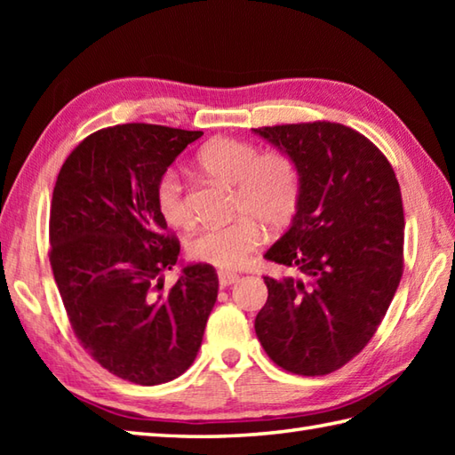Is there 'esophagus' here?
Returning <instances> with one entry per match:
<instances>
[{"label": "esophagus", "instance_id": "esophagus-1", "mask_svg": "<svg viewBox=\"0 0 455 455\" xmlns=\"http://www.w3.org/2000/svg\"><path fill=\"white\" fill-rule=\"evenodd\" d=\"M238 282V275L236 274H230V272H219V283L220 287H228Z\"/></svg>", "mask_w": 455, "mask_h": 455}]
</instances>
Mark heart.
Masks as SVG:
<instances>
[{"label":"heart","mask_w":455,"mask_h":455,"mask_svg":"<svg viewBox=\"0 0 455 455\" xmlns=\"http://www.w3.org/2000/svg\"><path fill=\"white\" fill-rule=\"evenodd\" d=\"M209 176L236 186L230 225L205 227L189 243V256L219 269H236L262 244L264 228L282 230L293 220L301 197V173L285 152L259 154L252 142L220 137L197 154ZM156 203L173 227H191L193 215L176 172H166L156 186Z\"/></svg>","instance_id":"b5f03b06"}]
</instances>
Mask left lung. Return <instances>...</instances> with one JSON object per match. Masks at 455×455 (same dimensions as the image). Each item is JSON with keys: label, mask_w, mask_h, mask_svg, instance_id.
<instances>
[{"label": "left lung", "mask_w": 455, "mask_h": 455, "mask_svg": "<svg viewBox=\"0 0 455 455\" xmlns=\"http://www.w3.org/2000/svg\"><path fill=\"white\" fill-rule=\"evenodd\" d=\"M289 154L301 197L266 259L297 277H264L256 334L269 360L297 375L340 370L371 340L403 275L404 212L389 160L363 134L315 121L252 129Z\"/></svg>", "instance_id": "left-lung-1"}]
</instances>
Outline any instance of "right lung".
<instances>
[{
    "label": "right lung",
    "mask_w": 455,
    "mask_h": 455,
    "mask_svg": "<svg viewBox=\"0 0 455 455\" xmlns=\"http://www.w3.org/2000/svg\"><path fill=\"white\" fill-rule=\"evenodd\" d=\"M129 123L84 139L58 173L51 203V266L80 344L105 370L137 385L176 379L196 360L219 277L209 264H178L156 186L201 137Z\"/></svg>",
    "instance_id": "right-lung-1"
}]
</instances>
